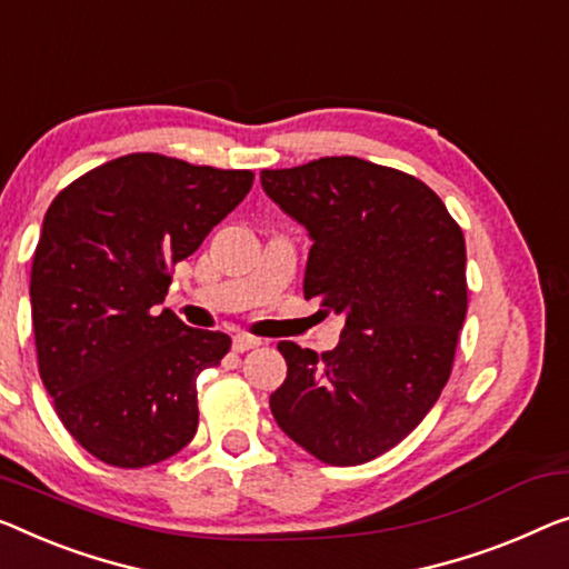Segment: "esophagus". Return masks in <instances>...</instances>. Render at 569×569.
Returning a JSON list of instances; mask_svg holds the SVG:
<instances>
[{
  "instance_id": "esophagus-1",
  "label": "esophagus",
  "mask_w": 569,
  "mask_h": 569,
  "mask_svg": "<svg viewBox=\"0 0 569 569\" xmlns=\"http://www.w3.org/2000/svg\"><path fill=\"white\" fill-rule=\"evenodd\" d=\"M260 345L258 337H250V335H237L232 339V350L234 352H248V350H256V347Z\"/></svg>"
}]
</instances>
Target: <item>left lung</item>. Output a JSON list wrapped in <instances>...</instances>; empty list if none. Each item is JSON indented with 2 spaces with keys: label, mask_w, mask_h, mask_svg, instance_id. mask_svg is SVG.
<instances>
[{
  "label": "left lung",
  "mask_w": 569,
  "mask_h": 569,
  "mask_svg": "<svg viewBox=\"0 0 569 569\" xmlns=\"http://www.w3.org/2000/svg\"><path fill=\"white\" fill-rule=\"evenodd\" d=\"M260 181L309 230L303 299L345 313L332 352L278 342L288 376L270 411L321 462L376 460L419 427L452 372L468 313L460 224L419 178L355 156Z\"/></svg>",
  "instance_id": "left-lung-1"
}]
</instances>
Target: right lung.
Listing matches in <instances>:
<instances>
[{"label": "right lung", "instance_id": "obj_1", "mask_svg": "<svg viewBox=\"0 0 569 569\" xmlns=\"http://www.w3.org/2000/svg\"><path fill=\"white\" fill-rule=\"evenodd\" d=\"M252 178L132 152L48 207L30 273L38 370L58 419L97 460L148 468L197 435V376L232 339L158 303L176 262L248 197Z\"/></svg>", "mask_w": 569, "mask_h": 569}]
</instances>
